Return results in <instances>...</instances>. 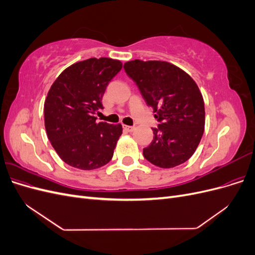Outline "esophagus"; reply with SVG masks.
<instances>
[{
    "instance_id": "esophagus-1",
    "label": "esophagus",
    "mask_w": 255,
    "mask_h": 255,
    "mask_svg": "<svg viewBox=\"0 0 255 255\" xmlns=\"http://www.w3.org/2000/svg\"><path fill=\"white\" fill-rule=\"evenodd\" d=\"M123 128H125L126 130H128V132H133V130L135 129V127H129V126H123Z\"/></svg>"
}]
</instances>
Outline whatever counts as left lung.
<instances>
[{
	"instance_id": "obj_1",
	"label": "left lung",
	"mask_w": 255,
	"mask_h": 255,
	"mask_svg": "<svg viewBox=\"0 0 255 255\" xmlns=\"http://www.w3.org/2000/svg\"><path fill=\"white\" fill-rule=\"evenodd\" d=\"M128 78L139 88L159 125L143 156L160 168L185 163L201 140L205 111L201 92L190 76L166 61H128L123 66Z\"/></svg>"
}]
</instances>
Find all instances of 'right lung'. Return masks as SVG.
I'll list each match as a JSON object with an SVG mask.
<instances>
[{"label": "right lung", "mask_w": 255, "mask_h": 255, "mask_svg": "<svg viewBox=\"0 0 255 255\" xmlns=\"http://www.w3.org/2000/svg\"><path fill=\"white\" fill-rule=\"evenodd\" d=\"M122 69L120 60L89 58L59 74L44 102V126L54 150L81 170L106 165L122 134L121 125L97 122L107 85Z\"/></svg>", "instance_id": "1"}]
</instances>
